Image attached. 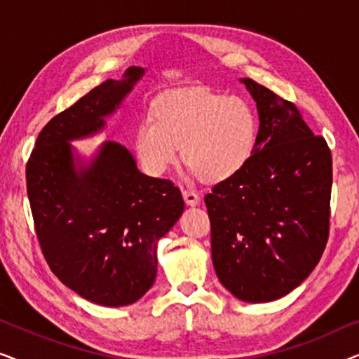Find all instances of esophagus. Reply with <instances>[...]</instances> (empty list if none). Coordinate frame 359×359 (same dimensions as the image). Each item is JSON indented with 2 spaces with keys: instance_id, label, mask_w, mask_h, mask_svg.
<instances>
[{
  "instance_id": "34e87169",
  "label": "esophagus",
  "mask_w": 359,
  "mask_h": 359,
  "mask_svg": "<svg viewBox=\"0 0 359 359\" xmlns=\"http://www.w3.org/2000/svg\"><path fill=\"white\" fill-rule=\"evenodd\" d=\"M183 198H184V203L188 205L199 204V196H198V193H194L193 189H183Z\"/></svg>"
}]
</instances>
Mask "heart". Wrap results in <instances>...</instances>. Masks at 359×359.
Masks as SVG:
<instances>
[{
	"instance_id": "1",
	"label": "heart",
	"mask_w": 359,
	"mask_h": 359,
	"mask_svg": "<svg viewBox=\"0 0 359 359\" xmlns=\"http://www.w3.org/2000/svg\"><path fill=\"white\" fill-rule=\"evenodd\" d=\"M155 119L137 127L135 151L150 175H163L183 161L208 183L232 178L252 158L258 142V116L242 97L205 88H181L161 95Z\"/></svg>"
}]
</instances>
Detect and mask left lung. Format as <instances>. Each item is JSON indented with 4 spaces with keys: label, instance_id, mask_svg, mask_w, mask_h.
I'll return each instance as SVG.
<instances>
[{
    "label": "left lung",
    "instance_id": "obj_1",
    "mask_svg": "<svg viewBox=\"0 0 359 359\" xmlns=\"http://www.w3.org/2000/svg\"><path fill=\"white\" fill-rule=\"evenodd\" d=\"M258 109L252 158L204 198L222 286L245 302H271L317 266L328 240L332 154L297 107L240 78Z\"/></svg>",
    "mask_w": 359,
    "mask_h": 359
}]
</instances>
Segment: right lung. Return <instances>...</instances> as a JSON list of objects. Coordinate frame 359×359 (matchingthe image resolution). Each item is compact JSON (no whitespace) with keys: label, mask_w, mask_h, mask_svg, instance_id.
Listing matches in <instances>:
<instances>
[{"label":"right lung","mask_w":359,"mask_h":359,"mask_svg":"<svg viewBox=\"0 0 359 359\" xmlns=\"http://www.w3.org/2000/svg\"><path fill=\"white\" fill-rule=\"evenodd\" d=\"M145 72L129 67L48 121L26 168L48 266L78 296L106 307L134 304L154 286L156 245L184 210L180 189L142 173L124 145L102 142L88 160L72 145L104 130Z\"/></svg>","instance_id":"obj_1"}]
</instances>
